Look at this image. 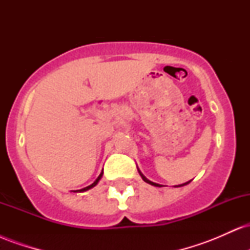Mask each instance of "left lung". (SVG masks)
<instances>
[{
    "mask_svg": "<svg viewBox=\"0 0 250 250\" xmlns=\"http://www.w3.org/2000/svg\"><path fill=\"white\" fill-rule=\"evenodd\" d=\"M137 170H139V174L141 175V177H142V180L145 181V182H147V183H149V185H151V186H154V187H162V185H159V183H155V182H153V181H150V180H148L147 177L145 176V175H143L142 173H141V170H140L139 168H137ZM191 181V180H190ZM190 181H188V182H186V183H182V185H179V186H175V187H183V186H187L188 183H190Z\"/></svg>",
    "mask_w": 250,
    "mask_h": 250,
    "instance_id": "obj_1",
    "label": "left lung"
}]
</instances>
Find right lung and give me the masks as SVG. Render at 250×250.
Masks as SVG:
<instances>
[{
  "instance_id": "right-lung-1",
  "label": "right lung",
  "mask_w": 250,
  "mask_h": 250,
  "mask_svg": "<svg viewBox=\"0 0 250 250\" xmlns=\"http://www.w3.org/2000/svg\"><path fill=\"white\" fill-rule=\"evenodd\" d=\"M102 175H103V171H102V173H101V174H100V175H99V177H97V179H96L95 181H94V182H93V183H91V185H90V186H88V187H85V188H82V189H80V190H76V191H80V193H82V191H87V190H89V189L94 188V187H95V186L97 185V183H99V182H100V180H101V179H102Z\"/></svg>"
}]
</instances>
